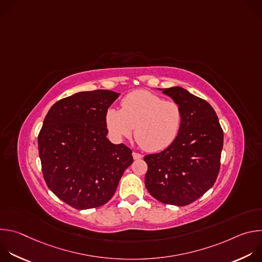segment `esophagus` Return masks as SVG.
I'll use <instances>...</instances> for the list:
<instances>
[{
	"instance_id": "1",
	"label": "esophagus",
	"mask_w": 262,
	"mask_h": 262,
	"mask_svg": "<svg viewBox=\"0 0 262 262\" xmlns=\"http://www.w3.org/2000/svg\"><path fill=\"white\" fill-rule=\"evenodd\" d=\"M133 158H134V160H140L143 158V156L138 152H133Z\"/></svg>"
}]
</instances>
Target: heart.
<instances>
[{
	"label": "heart",
	"mask_w": 262,
	"mask_h": 262,
	"mask_svg": "<svg viewBox=\"0 0 262 262\" xmlns=\"http://www.w3.org/2000/svg\"><path fill=\"white\" fill-rule=\"evenodd\" d=\"M110 136L120 141L132 136L145 150L156 152L168 148L177 139L182 125V110L175 100L146 90H137L121 100V110L105 112Z\"/></svg>",
	"instance_id": "1"
}]
</instances>
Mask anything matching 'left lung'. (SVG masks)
I'll use <instances>...</instances> for the list:
<instances>
[{"label": "left lung", "instance_id": "left-lung-1", "mask_svg": "<svg viewBox=\"0 0 262 262\" xmlns=\"http://www.w3.org/2000/svg\"><path fill=\"white\" fill-rule=\"evenodd\" d=\"M182 110L177 139L165 150L147 155L146 189L157 200L184 206L203 196L220 171L224 134L212 106L181 87L163 89Z\"/></svg>", "mask_w": 262, "mask_h": 262}]
</instances>
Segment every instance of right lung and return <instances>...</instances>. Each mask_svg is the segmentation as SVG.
I'll use <instances>...</instances> for the list:
<instances>
[{"label":"right lung","instance_id":"add662e5","mask_svg":"<svg viewBox=\"0 0 262 262\" xmlns=\"http://www.w3.org/2000/svg\"><path fill=\"white\" fill-rule=\"evenodd\" d=\"M119 93L79 92L50 108L38 135V151L49 189L77 209L106 203L126 168L130 149L106 139L105 112Z\"/></svg>","mask_w":262,"mask_h":262}]
</instances>
